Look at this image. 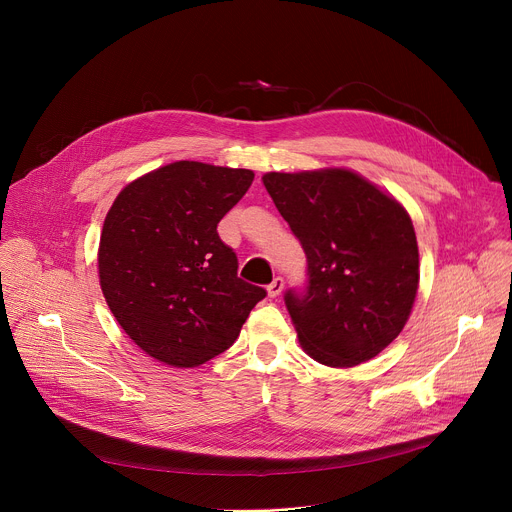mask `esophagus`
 <instances>
[{
  "label": "esophagus",
  "instance_id": "34e87169",
  "mask_svg": "<svg viewBox=\"0 0 512 512\" xmlns=\"http://www.w3.org/2000/svg\"><path fill=\"white\" fill-rule=\"evenodd\" d=\"M283 291V279L281 277H275L269 285H267V294H269V298H277L279 294Z\"/></svg>",
  "mask_w": 512,
  "mask_h": 512
}]
</instances>
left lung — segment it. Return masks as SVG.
<instances>
[{"instance_id": "obj_1", "label": "left lung", "mask_w": 512, "mask_h": 512, "mask_svg": "<svg viewBox=\"0 0 512 512\" xmlns=\"http://www.w3.org/2000/svg\"><path fill=\"white\" fill-rule=\"evenodd\" d=\"M263 184L308 257L285 306L302 348L334 369L375 358L403 330L419 287L409 212L346 168L269 172Z\"/></svg>"}]
</instances>
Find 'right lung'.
Masks as SVG:
<instances>
[{"label": "right lung", "instance_id": "obj_1", "mask_svg": "<svg viewBox=\"0 0 512 512\" xmlns=\"http://www.w3.org/2000/svg\"><path fill=\"white\" fill-rule=\"evenodd\" d=\"M255 174L174 162L129 182L99 241V281L125 334L176 369L225 352L265 289L237 277V255L216 233Z\"/></svg>", "mask_w": 512, "mask_h": 512}]
</instances>
